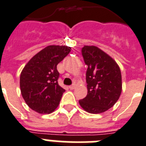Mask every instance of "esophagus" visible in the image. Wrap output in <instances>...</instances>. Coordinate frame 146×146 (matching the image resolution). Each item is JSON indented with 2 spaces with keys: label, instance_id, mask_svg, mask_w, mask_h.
<instances>
[{
  "label": "esophagus",
  "instance_id": "1",
  "mask_svg": "<svg viewBox=\"0 0 146 146\" xmlns=\"http://www.w3.org/2000/svg\"><path fill=\"white\" fill-rule=\"evenodd\" d=\"M69 88L70 89V90H73V89L75 88V84H72V85L69 86Z\"/></svg>",
  "mask_w": 146,
  "mask_h": 146
}]
</instances>
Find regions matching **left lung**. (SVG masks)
<instances>
[{
  "label": "left lung",
  "instance_id": "obj_1",
  "mask_svg": "<svg viewBox=\"0 0 146 146\" xmlns=\"http://www.w3.org/2000/svg\"><path fill=\"white\" fill-rule=\"evenodd\" d=\"M82 54L88 65V94L79 105L87 112L100 113L115 105L122 92V75L114 60L96 46H84Z\"/></svg>",
  "mask_w": 146,
  "mask_h": 146
}]
</instances>
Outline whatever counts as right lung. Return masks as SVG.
<instances>
[{
    "mask_svg": "<svg viewBox=\"0 0 146 146\" xmlns=\"http://www.w3.org/2000/svg\"><path fill=\"white\" fill-rule=\"evenodd\" d=\"M71 47L50 45L29 60L21 71L20 88L27 105L39 113H50L59 105L64 89L59 86L57 64Z\"/></svg>",
    "mask_w": 146,
    "mask_h": 146,
    "instance_id": "add662e5",
    "label": "right lung"
}]
</instances>
